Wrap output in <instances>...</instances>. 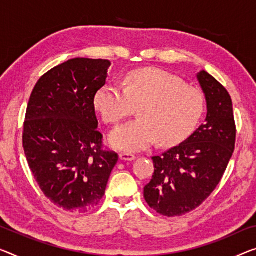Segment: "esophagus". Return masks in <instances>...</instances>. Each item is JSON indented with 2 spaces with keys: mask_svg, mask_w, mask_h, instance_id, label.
<instances>
[{
  "mask_svg": "<svg viewBox=\"0 0 256 256\" xmlns=\"http://www.w3.org/2000/svg\"><path fill=\"white\" fill-rule=\"evenodd\" d=\"M120 159L124 161H132L136 159V156L132 154V153H128V152H122L120 153Z\"/></svg>",
  "mask_w": 256,
  "mask_h": 256,
  "instance_id": "esophagus-1",
  "label": "esophagus"
}]
</instances>
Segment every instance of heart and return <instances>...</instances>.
<instances>
[{
    "instance_id": "1",
    "label": "heart",
    "mask_w": 256,
    "mask_h": 256,
    "mask_svg": "<svg viewBox=\"0 0 256 256\" xmlns=\"http://www.w3.org/2000/svg\"><path fill=\"white\" fill-rule=\"evenodd\" d=\"M94 104L105 122L118 124L140 106V119L116 128L110 143L124 151H142L158 140L168 146L180 143L194 130L205 110L199 89L158 68L132 70L124 87L105 84L97 90Z\"/></svg>"
}]
</instances>
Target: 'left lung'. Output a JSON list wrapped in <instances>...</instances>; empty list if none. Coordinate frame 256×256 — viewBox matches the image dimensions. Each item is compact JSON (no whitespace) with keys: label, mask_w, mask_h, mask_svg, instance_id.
<instances>
[{"label":"left lung","mask_w":256,"mask_h":256,"mask_svg":"<svg viewBox=\"0 0 256 256\" xmlns=\"http://www.w3.org/2000/svg\"><path fill=\"white\" fill-rule=\"evenodd\" d=\"M196 78L207 103L205 122L178 146L152 156L154 172L144 186L148 205L168 218L186 214L205 202L234 150L236 124L229 92L206 70H200Z\"/></svg>","instance_id":"left-lung-1"}]
</instances>
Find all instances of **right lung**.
<instances>
[{"mask_svg":"<svg viewBox=\"0 0 256 256\" xmlns=\"http://www.w3.org/2000/svg\"><path fill=\"white\" fill-rule=\"evenodd\" d=\"M110 65L89 58L62 62L40 78L27 105V162L46 198L72 213L98 205L119 159L103 148L94 104Z\"/></svg>","mask_w":256,"mask_h":256,"instance_id":"1","label":"right lung"}]
</instances>
